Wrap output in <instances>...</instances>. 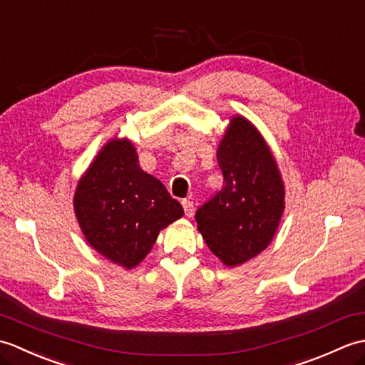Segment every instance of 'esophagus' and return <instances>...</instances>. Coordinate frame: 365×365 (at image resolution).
I'll return each instance as SVG.
<instances>
[{
  "mask_svg": "<svg viewBox=\"0 0 365 365\" xmlns=\"http://www.w3.org/2000/svg\"><path fill=\"white\" fill-rule=\"evenodd\" d=\"M182 205H183L185 215H187L188 218H191L192 213H195V204H192V200H190V199H185V200H182Z\"/></svg>",
  "mask_w": 365,
  "mask_h": 365,
  "instance_id": "obj_1",
  "label": "esophagus"
}]
</instances>
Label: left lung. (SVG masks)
<instances>
[{
	"label": "left lung",
	"mask_w": 365,
	"mask_h": 365,
	"mask_svg": "<svg viewBox=\"0 0 365 365\" xmlns=\"http://www.w3.org/2000/svg\"><path fill=\"white\" fill-rule=\"evenodd\" d=\"M216 160L224 187L199 208L196 221L210 251L234 268L267 250L274 238L285 187L265 138L245 115L230 118Z\"/></svg>",
	"instance_id": "obj_1"
}]
</instances>
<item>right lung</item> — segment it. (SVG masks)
Masks as SVG:
<instances>
[{
  "instance_id": "add662e5",
  "label": "right lung",
  "mask_w": 365,
  "mask_h": 365,
  "mask_svg": "<svg viewBox=\"0 0 365 365\" xmlns=\"http://www.w3.org/2000/svg\"><path fill=\"white\" fill-rule=\"evenodd\" d=\"M73 210L91 247L125 269L138 267L160 230L183 216L165 185L139 166L128 138H113L98 150L76 185Z\"/></svg>"
}]
</instances>
